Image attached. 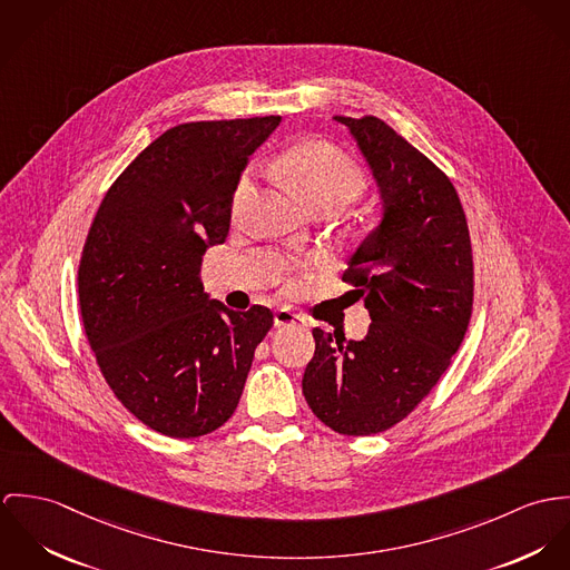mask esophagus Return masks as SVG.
Segmentation results:
<instances>
[{"mask_svg":"<svg viewBox=\"0 0 570 570\" xmlns=\"http://www.w3.org/2000/svg\"><path fill=\"white\" fill-rule=\"evenodd\" d=\"M275 325L277 327H282V325H306V318L299 313L291 311V308H279L275 313Z\"/></svg>","mask_w":570,"mask_h":570,"instance_id":"esophagus-1","label":"esophagus"}]
</instances>
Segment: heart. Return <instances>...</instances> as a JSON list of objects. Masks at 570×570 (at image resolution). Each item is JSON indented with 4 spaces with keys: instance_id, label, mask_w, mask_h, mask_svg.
I'll return each mask as SVG.
<instances>
[{
    "instance_id": "1",
    "label": "heart",
    "mask_w": 570,
    "mask_h": 570,
    "mask_svg": "<svg viewBox=\"0 0 570 570\" xmlns=\"http://www.w3.org/2000/svg\"><path fill=\"white\" fill-rule=\"evenodd\" d=\"M275 170L313 209L323 205L341 207L367 190L363 168L343 148L325 139H308L288 148L277 159ZM254 186L252 175L240 179L232 200L236 216L249 205Z\"/></svg>"
}]
</instances>
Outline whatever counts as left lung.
<instances>
[{
    "label": "left lung",
    "instance_id": "left-lung-1",
    "mask_svg": "<svg viewBox=\"0 0 570 570\" xmlns=\"http://www.w3.org/2000/svg\"><path fill=\"white\" fill-rule=\"evenodd\" d=\"M334 120L356 137L384 205L343 273L372 323L363 341L315 327L302 386L325 426L365 438L402 422L450 367L472 316L474 262L459 194L442 170L374 116Z\"/></svg>",
    "mask_w": 570,
    "mask_h": 570
}]
</instances>
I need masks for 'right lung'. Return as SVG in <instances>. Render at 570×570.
<instances>
[{"mask_svg":"<svg viewBox=\"0 0 570 570\" xmlns=\"http://www.w3.org/2000/svg\"><path fill=\"white\" fill-rule=\"evenodd\" d=\"M279 116L188 122L148 144L107 190L78 264V304L96 363L148 429L191 440L236 411L266 306L236 313L200 284L207 247L225 243L249 155Z\"/></svg>","mask_w":570,"mask_h":570,"instance_id":"1","label":"right lung"}]
</instances>
